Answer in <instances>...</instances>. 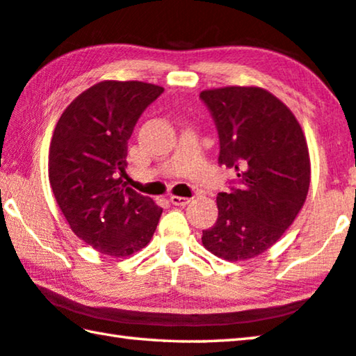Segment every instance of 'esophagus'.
Listing matches in <instances>:
<instances>
[{"label":"esophagus","instance_id":"obj_1","mask_svg":"<svg viewBox=\"0 0 356 356\" xmlns=\"http://www.w3.org/2000/svg\"><path fill=\"white\" fill-rule=\"evenodd\" d=\"M170 201L174 204V206H182V207L190 202L188 197H184V196H171Z\"/></svg>","mask_w":356,"mask_h":356}]
</instances>
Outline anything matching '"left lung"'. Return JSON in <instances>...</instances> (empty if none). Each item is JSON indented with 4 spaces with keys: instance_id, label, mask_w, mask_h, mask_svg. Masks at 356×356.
Returning <instances> with one entry per match:
<instances>
[{
    "instance_id": "obj_1",
    "label": "left lung",
    "mask_w": 356,
    "mask_h": 356,
    "mask_svg": "<svg viewBox=\"0 0 356 356\" xmlns=\"http://www.w3.org/2000/svg\"><path fill=\"white\" fill-rule=\"evenodd\" d=\"M200 97L218 130V163L238 177L216 196L218 218L202 231V245L225 261L256 257L278 242L306 201V138L293 113L262 88L207 89Z\"/></svg>"
}]
</instances>
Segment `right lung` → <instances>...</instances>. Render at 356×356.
I'll use <instances>...</instances> for the list:
<instances>
[{
	"instance_id": "1",
	"label": "right lung",
	"mask_w": 356,
	"mask_h": 356,
	"mask_svg": "<svg viewBox=\"0 0 356 356\" xmlns=\"http://www.w3.org/2000/svg\"><path fill=\"white\" fill-rule=\"evenodd\" d=\"M163 91L143 81H100L65 108L53 131V195L75 236L104 254L144 248L163 212L122 180L138 119Z\"/></svg>"
}]
</instances>
